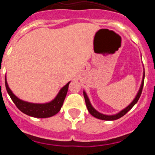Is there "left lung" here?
Returning <instances> with one entry per match:
<instances>
[{
  "instance_id": "left-lung-1",
  "label": "left lung",
  "mask_w": 155,
  "mask_h": 155,
  "mask_svg": "<svg viewBox=\"0 0 155 155\" xmlns=\"http://www.w3.org/2000/svg\"><path fill=\"white\" fill-rule=\"evenodd\" d=\"M144 71H143V79H142V81H141V84H140V89L138 91L136 97L134 98V99L133 100V102H131L130 105L126 107L125 109H124L123 110H121L120 113H116L115 115H105V114H102V113H99L96 109H94L92 105H91V102H90V100L87 97V94H86L85 91H83V94H84V100H85V103H86V106H87V109L88 110V112L90 113V114L91 116H93L94 117L97 119H99V120H118L120 119V117L122 116H124L127 112L130 110L133 107H134V105L137 102V101L139 100L140 97V94H141L142 92V89H143V81H144Z\"/></svg>"
}]
</instances>
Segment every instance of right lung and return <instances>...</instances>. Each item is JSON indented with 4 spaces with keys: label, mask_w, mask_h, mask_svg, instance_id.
I'll return each mask as SVG.
<instances>
[{
    "label": "right lung",
    "mask_w": 155,
    "mask_h": 155,
    "mask_svg": "<svg viewBox=\"0 0 155 155\" xmlns=\"http://www.w3.org/2000/svg\"><path fill=\"white\" fill-rule=\"evenodd\" d=\"M70 82H68V84L60 90L57 96L51 102L46 103H31L18 98L10 89L6 78H5V87L14 103L15 104L18 109L21 111L23 113L35 118H48L56 115L61 110L68 93Z\"/></svg>",
    "instance_id": "right-lung-1"
}]
</instances>
